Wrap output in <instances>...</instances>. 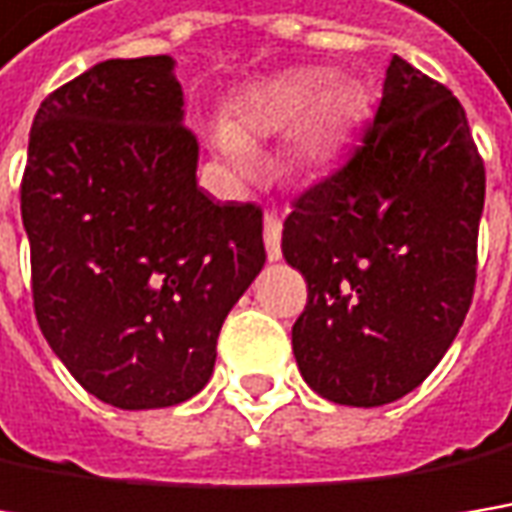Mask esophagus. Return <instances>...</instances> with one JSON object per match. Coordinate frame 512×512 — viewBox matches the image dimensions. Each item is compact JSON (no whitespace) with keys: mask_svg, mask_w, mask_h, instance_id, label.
I'll return each instance as SVG.
<instances>
[{"mask_svg":"<svg viewBox=\"0 0 512 512\" xmlns=\"http://www.w3.org/2000/svg\"><path fill=\"white\" fill-rule=\"evenodd\" d=\"M263 243H266L269 260H281V220L272 211L263 217Z\"/></svg>","mask_w":512,"mask_h":512,"instance_id":"1","label":"esophagus"}]
</instances>
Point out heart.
Segmentation results:
<instances>
[{
    "label": "heart",
    "instance_id": "heart-1",
    "mask_svg": "<svg viewBox=\"0 0 512 512\" xmlns=\"http://www.w3.org/2000/svg\"><path fill=\"white\" fill-rule=\"evenodd\" d=\"M362 118V95L350 80H327L321 69H286L240 89L226 121L211 127V144L231 176L255 170L252 144L284 133V162L292 173L330 167L350 144Z\"/></svg>",
    "mask_w": 512,
    "mask_h": 512
}]
</instances>
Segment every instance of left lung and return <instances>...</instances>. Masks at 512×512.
Listing matches in <instances>:
<instances>
[{"mask_svg": "<svg viewBox=\"0 0 512 512\" xmlns=\"http://www.w3.org/2000/svg\"><path fill=\"white\" fill-rule=\"evenodd\" d=\"M481 211L464 106L394 54L359 147L284 223L286 263L307 281L292 353L318 397L385 406L435 371L472 304Z\"/></svg>", "mask_w": 512, "mask_h": 512, "instance_id": "left-lung-1", "label": "left lung"}]
</instances>
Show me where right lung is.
I'll list each match as a JSON object with an SVG mask.
<instances>
[{"label": "right lung", "mask_w": 512, "mask_h": 512, "mask_svg": "<svg viewBox=\"0 0 512 512\" xmlns=\"http://www.w3.org/2000/svg\"><path fill=\"white\" fill-rule=\"evenodd\" d=\"M176 60H104L34 115L22 176L34 313L77 382L124 411L191 400L266 263L263 214L196 185Z\"/></svg>", "instance_id": "obj_1"}]
</instances>
